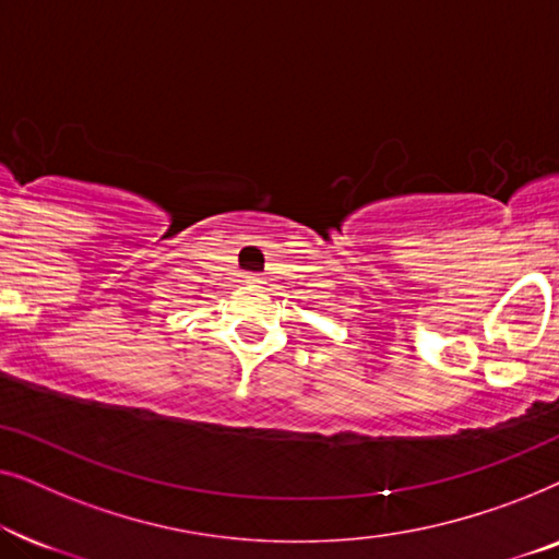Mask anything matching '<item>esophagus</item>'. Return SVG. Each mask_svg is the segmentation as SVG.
<instances>
[{"mask_svg": "<svg viewBox=\"0 0 559 559\" xmlns=\"http://www.w3.org/2000/svg\"><path fill=\"white\" fill-rule=\"evenodd\" d=\"M243 282H247V285H251V287H259V285H264V277H262V274H257V272H249V274H243Z\"/></svg>", "mask_w": 559, "mask_h": 559, "instance_id": "34e87169", "label": "esophagus"}]
</instances>
